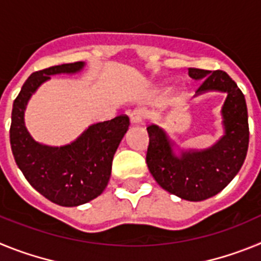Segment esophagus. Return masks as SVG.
Returning <instances> with one entry per match:
<instances>
[{
	"mask_svg": "<svg viewBox=\"0 0 261 261\" xmlns=\"http://www.w3.org/2000/svg\"><path fill=\"white\" fill-rule=\"evenodd\" d=\"M147 116V111L145 108H137L130 114V121L133 124H141Z\"/></svg>",
	"mask_w": 261,
	"mask_h": 261,
	"instance_id": "1",
	"label": "esophagus"
}]
</instances>
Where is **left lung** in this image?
Masks as SVG:
<instances>
[{
  "mask_svg": "<svg viewBox=\"0 0 261 261\" xmlns=\"http://www.w3.org/2000/svg\"><path fill=\"white\" fill-rule=\"evenodd\" d=\"M188 75L201 80L197 93H227L222 108L226 135L208 150L183 153L176 158L162 129L149 125L146 163L163 190L183 200L201 201L221 192L238 174L247 155L250 128L243 93L226 71L190 68Z\"/></svg>",
  "mask_w": 261,
  "mask_h": 261,
  "instance_id": "1",
  "label": "left lung"
}]
</instances>
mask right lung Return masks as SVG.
I'll return each mask as SVG.
<instances>
[{
  "label": "right lung",
  "instance_id": "obj_1",
  "mask_svg": "<svg viewBox=\"0 0 261 261\" xmlns=\"http://www.w3.org/2000/svg\"><path fill=\"white\" fill-rule=\"evenodd\" d=\"M84 62L38 70L23 84L11 111L10 145L18 167L39 193L61 206H77L98 197L110 180L114 154L129 125V117L94 124L70 145L50 147L34 141L23 114L32 93L52 74L74 73Z\"/></svg>",
  "mask_w": 261,
  "mask_h": 261
}]
</instances>
